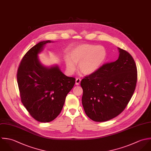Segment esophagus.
<instances>
[{
  "label": "esophagus",
  "instance_id": "34e87169",
  "mask_svg": "<svg viewBox=\"0 0 151 151\" xmlns=\"http://www.w3.org/2000/svg\"><path fill=\"white\" fill-rule=\"evenodd\" d=\"M81 79L80 78H77L76 79V81H75V84L76 85H79V83H81Z\"/></svg>",
  "mask_w": 151,
  "mask_h": 151
}]
</instances>
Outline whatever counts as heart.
I'll return each instance as SVG.
<instances>
[{"instance_id":"1","label":"heart","mask_w":151,"mask_h":151,"mask_svg":"<svg viewBox=\"0 0 151 151\" xmlns=\"http://www.w3.org/2000/svg\"><path fill=\"white\" fill-rule=\"evenodd\" d=\"M69 56L65 58L67 70L72 74L79 63V70L86 75H90L99 70L106 58V51L101 45L82 44L73 48Z\"/></svg>"}]
</instances>
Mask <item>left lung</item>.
<instances>
[{"label": "left lung", "instance_id": "1", "mask_svg": "<svg viewBox=\"0 0 151 151\" xmlns=\"http://www.w3.org/2000/svg\"><path fill=\"white\" fill-rule=\"evenodd\" d=\"M118 50L120 54L117 60L103 65L81 83L84 110L94 121H106L119 115L135 89V62L128 52L120 48Z\"/></svg>", "mask_w": 151, "mask_h": 151}]
</instances>
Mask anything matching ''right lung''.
<instances>
[{"label": "right lung", "instance_id": "right-lung-1", "mask_svg": "<svg viewBox=\"0 0 151 151\" xmlns=\"http://www.w3.org/2000/svg\"><path fill=\"white\" fill-rule=\"evenodd\" d=\"M50 40L38 42L25 54L19 67L17 79L21 100L31 116L37 121L48 122L60 113L65 98L75 83L58 65L47 67L40 62L38 54Z\"/></svg>", "mask_w": 151, "mask_h": 151}]
</instances>
